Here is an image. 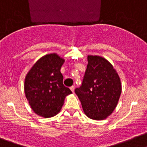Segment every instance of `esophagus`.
Returning <instances> with one entry per match:
<instances>
[{"mask_svg":"<svg viewBox=\"0 0 147 147\" xmlns=\"http://www.w3.org/2000/svg\"><path fill=\"white\" fill-rule=\"evenodd\" d=\"M70 89L72 92H74V91H75V86H71Z\"/></svg>","mask_w":147,"mask_h":147,"instance_id":"obj_1","label":"esophagus"}]
</instances>
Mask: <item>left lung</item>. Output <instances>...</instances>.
<instances>
[{"instance_id":"obj_1","label":"left lung","mask_w":147,"mask_h":147,"mask_svg":"<svg viewBox=\"0 0 147 147\" xmlns=\"http://www.w3.org/2000/svg\"><path fill=\"white\" fill-rule=\"evenodd\" d=\"M87 59L82 85L75 92L88 117L104 119L111 114L118 103L121 92L119 77L104 58L88 55Z\"/></svg>"}]
</instances>
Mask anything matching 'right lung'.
Wrapping results in <instances>:
<instances>
[{
	"label": "right lung",
	"instance_id": "add662e5",
	"mask_svg": "<svg viewBox=\"0 0 147 147\" xmlns=\"http://www.w3.org/2000/svg\"><path fill=\"white\" fill-rule=\"evenodd\" d=\"M64 60L55 53L41 58L31 69L25 80V93L36 114L51 117L60 111L65 96L72 94L63 84L61 67Z\"/></svg>",
	"mask_w": 147,
	"mask_h": 147
}]
</instances>
